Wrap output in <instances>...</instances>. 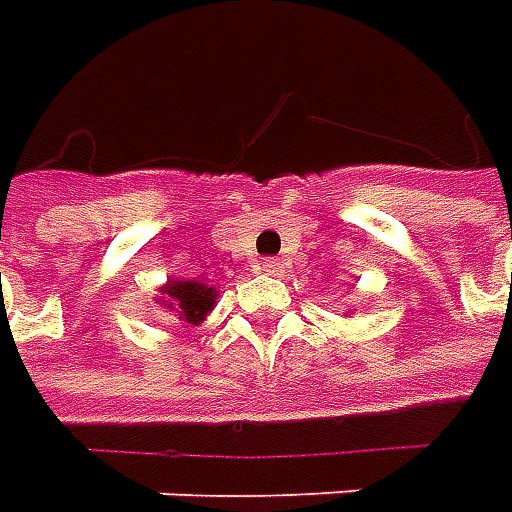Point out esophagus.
Segmentation results:
<instances>
[{
	"mask_svg": "<svg viewBox=\"0 0 512 512\" xmlns=\"http://www.w3.org/2000/svg\"><path fill=\"white\" fill-rule=\"evenodd\" d=\"M257 271H260V274H274V271H280V260H274V257H263V260L257 263Z\"/></svg>",
	"mask_w": 512,
	"mask_h": 512,
	"instance_id": "1",
	"label": "esophagus"
}]
</instances>
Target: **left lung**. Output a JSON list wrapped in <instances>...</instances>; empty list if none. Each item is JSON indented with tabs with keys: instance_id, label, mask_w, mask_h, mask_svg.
I'll return each mask as SVG.
<instances>
[{
	"instance_id": "left-lung-1",
	"label": "left lung",
	"mask_w": 512,
	"mask_h": 512,
	"mask_svg": "<svg viewBox=\"0 0 512 512\" xmlns=\"http://www.w3.org/2000/svg\"><path fill=\"white\" fill-rule=\"evenodd\" d=\"M346 316H352V310H349V313H346Z\"/></svg>"
}]
</instances>
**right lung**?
<instances>
[{"label":"right lung","instance_id":"obj_1","mask_svg":"<svg viewBox=\"0 0 512 512\" xmlns=\"http://www.w3.org/2000/svg\"><path fill=\"white\" fill-rule=\"evenodd\" d=\"M216 299H219V291L205 285V282L171 277V280H166V285H160L157 305L166 307L171 316L180 318L185 324H202L213 313Z\"/></svg>","mask_w":512,"mask_h":512}]
</instances>
